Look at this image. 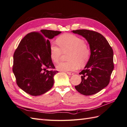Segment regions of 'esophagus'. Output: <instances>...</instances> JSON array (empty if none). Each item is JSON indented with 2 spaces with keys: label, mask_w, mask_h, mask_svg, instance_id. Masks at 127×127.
I'll list each match as a JSON object with an SVG mask.
<instances>
[{
  "label": "esophagus",
  "mask_w": 127,
  "mask_h": 127,
  "mask_svg": "<svg viewBox=\"0 0 127 127\" xmlns=\"http://www.w3.org/2000/svg\"><path fill=\"white\" fill-rule=\"evenodd\" d=\"M66 73L67 74H69V75H70V76L73 75V73L72 72H66Z\"/></svg>",
  "instance_id": "34e87169"
}]
</instances>
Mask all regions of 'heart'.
I'll return each instance as SVG.
<instances>
[{
	"label": "heart",
	"instance_id": "obj_1",
	"mask_svg": "<svg viewBox=\"0 0 127 127\" xmlns=\"http://www.w3.org/2000/svg\"><path fill=\"white\" fill-rule=\"evenodd\" d=\"M56 44L52 43L49 48L50 57L53 62L60 61L62 53L70 52L68 55L69 62H61L56 68L61 71H73L80 66L85 65L89 61L91 50L83 39L72 34H65L58 37Z\"/></svg>",
	"mask_w": 127,
	"mask_h": 127
}]
</instances>
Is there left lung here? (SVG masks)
Returning a JSON list of instances; mask_svg holds the SVG:
<instances>
[{
    "label": "left lung",
    "mask_w": 127,
    "mask_h": 127,
    "mask_svg": "<svg viewBox=\"0 0 127 127\" xmlns=\"http://www.w3.org/2000/svg\"><path fill=\"white\" fill-rule=\"evenodd\" d=\"M85 38L90 45L91 55L82 74V82L75 86L78 92L84 95L99 92L108 85L114 69L113 50L108 41L99 32L87 30L72 31Z\"/></svg>",
    "instance_id": "1"
}]
</instances>
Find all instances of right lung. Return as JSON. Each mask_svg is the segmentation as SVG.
Segmentation results:
<instances>
[{
	"label": "right lung",
	"instance_id": "1",
	"mask_svg": "<svg viewBox=\"0 0 127 127\" xmlns=\"http://www.w3.org/2000/svg\"><path fill=\"white\" fill-rule=\"evenodd\" d=\"M61 33L60 31L42 30L28 34L20 41L13 55V72L17 85L32 96L43 95L54 83L58 72L50 57V39Z\"/></svg>",
	"mask_w": 127,
	"mask_h": 127
}]
</instances>
